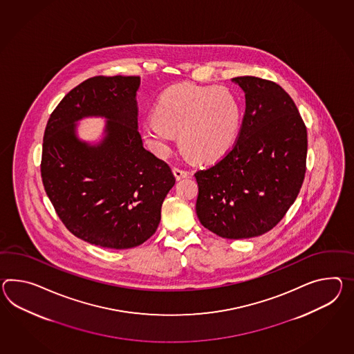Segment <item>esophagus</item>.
<instances>
[{
  "instance_id": "esophagus-1",
  "label": "esophagus",
  "mask_w": 354,
  "mask_h": 354,
  "mask_svg": "<svg viewBox=\"0 0 354 354\" xmlns=\"http://www.w3.org/2000/svg\"><path fill=\"white\" fill-rule=\"evenodd\" d=\"M173 173L175 175V178H176V180H180L183 178L188 176V171L179 169V167H173Z\"/></svg>"
}]
</instances>
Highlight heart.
<instances>
[{"mask_svg": "<svg viewBox=\"0 0 354 354\" xmlns=\"http://www.w3.org/2000/svg\"><path fill=\"white\" fill-rule=\"evenodd\" d=\"M241 120V106L229 89L183 83L158 98L155 118L145 124L143 134L164 153L178 133L187 155L199 162H212L233 147Z\"/></svg>", "mask_w": 354, "mask_h": 354, "instance_id": "heart-1", "label": "heart"}]
</instances>
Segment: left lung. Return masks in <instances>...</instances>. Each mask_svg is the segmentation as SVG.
<instances>
[{
  "label": "left lung",
  "instance_id": "8db88e82",
  "mask_svg": "<svg viewBox=\"0 0 354 354\" xmlns=\"http://www.w3.org/2000/svg\"><path fill=\"white\" fill-rule=\"evenodd\" d=\"M245 93L241 130L229 152L194 174L201 224L227 239L268 233L297 198L306 174L307 128L275 82L238 77Z\"/></svg>",
  "mask_w": 354,
  "mask_h": 354
}]
</instances>
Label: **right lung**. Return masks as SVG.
I'll use <instances>...</instances> for the list:
<instances>
[{
  "label": "right lung",
  "instance_id": "1",
  "mask_svg": "<svg viewBox=\"0 0 354 354\" xmlns=\"http://www.w3.org/2000/svg\"><path fill=\"white\" fill-rule=\"evenodd\" d=\"M139 77L86 79L61 100L47 121L41 176L70 233L113 250L137 247L155 234L175 184L170 166L147 151L138 131ZM104 115L106 137L80 142L73 122Z\"/></svg>",
  "mask_w": 354,
  "mask_h": 354
}]
</instances>
